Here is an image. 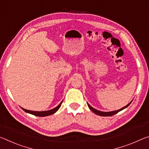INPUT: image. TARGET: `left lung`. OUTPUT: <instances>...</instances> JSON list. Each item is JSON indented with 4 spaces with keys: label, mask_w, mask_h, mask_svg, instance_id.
Listing matches in <instances>:
<instances>
[{
    "label": "left lung",
    "mask_w": 149,
    "mask_h": 149,
    "mask_svg": "<svg viewBox=\"0 0 149 149\" xmlns=\"http://www.w3.org/2000/svg\"><path fill=\"white\" fill-rule=\"evenodd\" d=\"M132 100L129 103V104H127V105H126L125 107L120 108V110L111 111V112H102V111H99V110H98L97 109H95V108H93L91 106H90L89 104H88V103H87V105H88V107H89V108H90V110H91L93 113H95V114H97L99 116H113V115H114L116 114H117V113L119 112L120 111L125 109V108L128 107V106H129L131 104V103H132Z\"/></svg>",
    "instance_id": "8db88e82"
}]
</instances>
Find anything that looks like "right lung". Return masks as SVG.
Returning <instances> with one entry per match:
<instances>
[{"instance_id":"add662e5","label":"right lung","mask_w":149,"mask_h":149,"mask_svg":"<svg viewBox=\"0 0 149 149\" xmlns=\"http://www.w3.org/2000/svg\"><path fill=\"white\" fill-rule=\"evenodd\" d=\"M63 101V100H62ZM62 101L60 103L58 104V106H57L56 107H55L53 109H51V110H47V111H32V110H26V109H24V108H22V109L25 112H27V113H29V114H33L34 116H40V117H45V116H50V115H52L54 114L55 112H57L58 110L59 109L60 107H61V104L62 103Z\"/></svg>"}]
</instances>
